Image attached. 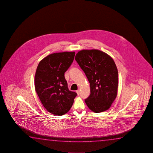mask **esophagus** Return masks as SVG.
Segmentation results:
<instances>
[{"label": "esophagus", "instance_id": "1", "mask_svg": "<svg viewBox=\"0 0 153 153\" xmlns=\"http://www.w3.org/2000/svg\"><path fill=\"white\" fill-rule=\"evenodd\" d=\"M76 93H77L78 95H80V90H79V89L77 90V91H76Z\"/></svg>", "mask_w": 153, "mask_h": 153}]
</instances>
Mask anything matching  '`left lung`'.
Here are the masks:
<instances>
[{"label":"left lung","mask_w":153,"mask_h":153,"mask_svg":"<svg viewBox=\"0 0 153 153\" xmlns=\"http://www.w3.org/2000/svg\"><path fill=\"white\" fill-rule=\"evenodd\" d=\"M75 59L90 83L91 95L85 100L89 109L95 113L108 110L116 98L118 87V73L114 60L97 49L80 50Z\"/></svg>","instance_id":"8db88e82"}]
</instances>
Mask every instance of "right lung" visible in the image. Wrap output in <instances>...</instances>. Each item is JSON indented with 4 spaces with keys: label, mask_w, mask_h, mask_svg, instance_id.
Segmentation results:
<instances>
[{
    "label": "right lung",
    "mask_w": 153,
    "mask_h": 153,
    "mask_svg": "<svg viewBox=\"0 0 153 153\" xmlns=\"http://www.w3.org/2000/svg\"><path fill=\"white\" fill-rule=\"evenodd\" d=\"M75 52L53 53L42 59L35 75V88L47 111L62 116L68 112L77 94L69 91L64 74L74 58Z\"/></svg>",
    "instance_id": "right-lung-1"
}]
</instances>
